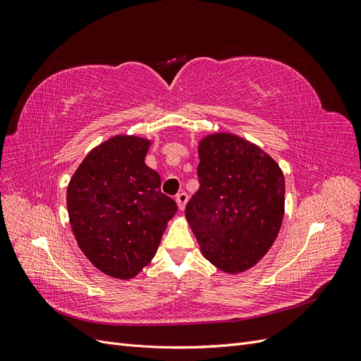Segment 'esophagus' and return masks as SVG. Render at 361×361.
Returning a JSON list of instances; mask_svg holds the SVG:
<instances>
[{
  "label": "esophagus",
  "instance_id": "esophagus-1",
  "mask_svg": "<svg viewBox=\"0 0 361 361\" xmlns=\"http://www.w3.org/2000/svg\"><path fill=\"white\" fill-rule=\"evenodd\" d=\"M176 202H178L179 209L183 211L185 209V204H187V202H188V194L187 192H179L176 195Z\"/></svg>",
  "mask_w": 361,
  "mask_h": 361
}]
</instances>
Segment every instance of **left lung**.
I'll return each instance as SVG.
<instances>
[{"instance_id": "1", "label": "left lung", "mask_w": 361, "mask_h": 361, "mask_svg": "<svg viewBox=\"0 0 361 361\" xmlns=\"http://www.w3.org/2000/svg\"><path fill=\"white\" fill-rule=\"evenodd\" d=\"M200 188L185 216L203 256L231 274L257 264L274 244L285 214V176L250 141L212 134L199 145Z\"/></svg>"}]
</instances>
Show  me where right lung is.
Masks as SVG:
<instances>
[{"mask_svg": "<svg viewBox=\"0 0 361 361\" xmlns=\"http://www.w3.org/2000/svg\"><path fill=\"white\" fill-rule=\"evenodd\" d=\"M150 141L117 135L93 149L68 187V212L82 253L105 274L133 279L155 256L178 204L161 192L145 158Z\"/></svg>", "mask_w": 361, "mask_h": 361, "instance_id": "add662e5", "label": "right lung"}]
</instances>
